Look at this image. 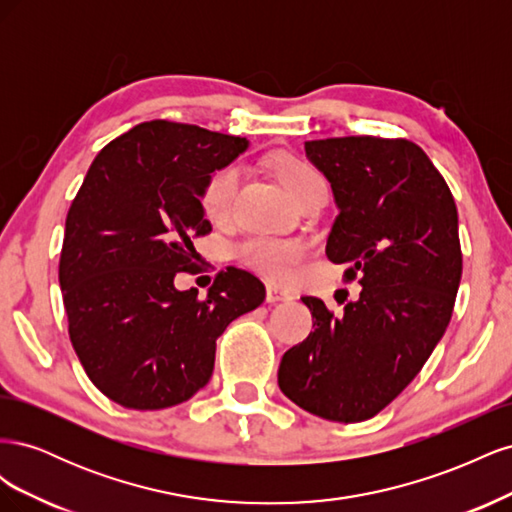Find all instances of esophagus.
I'll return each mask as SVG.
<instances>
[{
	"label": "esophagus",
	"instance_id": "1",
	"mask_svg": "<svg viewBox=\"0 0 512 512\" xmlns=\"http://www.w3.org/2000/svg\"><path fill=\"white\" fill-rule=\"evenodd\" d=\"M292 299V292L284 290V288H277V286H267V301L269 303H280V301H290Z\"/></svg>",
	"mask_w": 512,
	"mask_h": 512
}]
</instances>
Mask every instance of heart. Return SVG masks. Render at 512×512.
I'll list each match as a JSON object with an SVG mask.
<instances>
[{"label":"heart","mask_w":512,"mask_h":512,"mask_svg":"<svg viewBox=\"0 0 512 512\" xmlns=\"http://www.w3.org/2000/svg\"><path fill=\"white\" fill-rule=\"evenodd\" d=\"M269 164L277 179L284 185V190L294 200H299L301 196L316 188H327L318 170L309 162L292 156V153H275ZM239 183L241 170L237 164H226L218 170H213L205 183L203 196H200V203H203L207 218H224L230 211L232 200L237 196ZM237 252L245 265H250L252 269L260 271L262 275H267L269 280L275 282H286L292 273V265L301 258L299 245L277 239H250L241 243Z\"/></svg>","instance_id":"obj_1"}]
</instances>
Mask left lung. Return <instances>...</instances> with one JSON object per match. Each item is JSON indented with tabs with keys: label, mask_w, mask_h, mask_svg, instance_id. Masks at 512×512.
<instances>
[{
	"label": "left lung",
	"mask_w": 512,
	"mask_h": 512,
	"mask_svg": "<svg viewBox=\"0 0 512 512\" xmlns=\"http://www.w3.org/2000/svg\"><path fill=\"white\" fill-rule=\"evenodd\" d=\"M337 218L327 258L361 277V294L333 316L303 297L314 331L277 369L282 393L335 423L376 416L406 389L451 322L461 282L457 207L427 153L404 138L307 141Z\"/></svg>",
	"instance_id": "obj_1"
}]
</instances>
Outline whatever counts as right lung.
<instances>
[{"label":"right lung","mask_w":512,"mask_h":512,"mask_svg":"<svg viewBox=\"0 0 512 512\" xmlns=\"http://www.w3.org/2000/svg\"><path fill=\"white\" fill-rule=\"evenodd\" d=\"M247 138L147 121L91 162L66 218L59 260L68 331L89 380L132 410L188 401L211 380L215 339L265 301L243 269L215 277L205 299L179 290L194 237L211 232L205 183L235 162Z\"/></svg>","instance_id":"right-lung-1"}]
</instances>
